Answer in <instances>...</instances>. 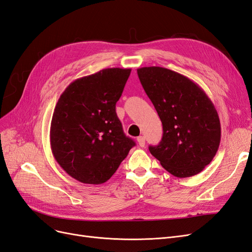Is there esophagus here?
I'll return each mask as SVG.
<instances>
[{"label": "esophagus", "instance_id": "34e87169", "mask_svg": "<svg viewBox=\"0 0 252 252\" xmlns=\"http://www.w3.org/2000/svg\"><path fill=\"white\" fill-rule=\"evenodd\" d=\"M136 141H138V144L140 145V146L141 147H144L145 146V138H144V136H139V138L138 139H136Z\"/></svg>", "mask_w": 252, "mask_h": 252}]
</instances>
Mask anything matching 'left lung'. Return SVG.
<instances>
[{
	"label": "left lung",
	"mask_w": 252,
	"mask_h": 252,
	"mask_svg": "<svg viewBox=\"0 0 252 252\" xmlns=\"http://www.w3.org/2000/svg\"><path fill=\"white\" fill-rule=\"evenodd\" d=\"M138 75L163 124L162 141L149 146L150 154L177 178L200 173L220 146L215 105L196 83L179 72L151 66L139 68Z\"/></svg>",
	"instance_id": "8db88e82"
}]
</instances>
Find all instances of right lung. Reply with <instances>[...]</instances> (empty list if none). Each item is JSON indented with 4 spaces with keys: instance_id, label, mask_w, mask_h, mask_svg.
Returning a JSON list of instances; mask_svg holds the SVG:
<instances>
[{
    "instance_id": "obj_1",
    "label": "right lung",
    "mask_w": 252,
    "mask_h": 252,
    "mask_svg": "<svg viewBox=\"0 0 252 252\" xmlns=\"http://www.w3.org/2000/svg\"><path fill=\"white\" fill-rule=\"evenodd\" d=\"M130 72L106 68L77 79L56 105L50 125L52 155L66 173L84 184L107 182L135 145L116 112Z\"/></svg>"
}]
</instances>
